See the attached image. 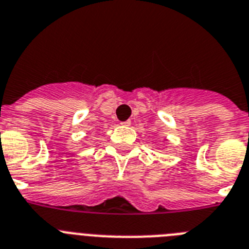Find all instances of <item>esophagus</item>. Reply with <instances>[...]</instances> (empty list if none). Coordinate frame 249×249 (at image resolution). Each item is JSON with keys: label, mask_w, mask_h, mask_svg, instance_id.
<instances>
[{"label": "esophagus", "mask_w": 249, "mask_h": 249, "mask_svg": "<svg viewBox=\"0 0 249 249\" xmlns=\"http://www.w3.org/2000/svg\"><path fill=\"white\" fill-rule=\"evenodd\" d=\"M122 125H124V126H129V125H130V122H124L122 123Z\"/></svg>", "instance_id": "1"}]
</instances>
